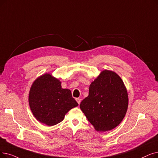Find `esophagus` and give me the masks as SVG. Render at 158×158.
Listing matches in <instances>:
<instances>
[{
  "mask_svg": "<svg viewBox=\"0 0 158 158\" xmlns=\"http://www.w3.org/2000/svg\"><path fill=\"white\" fill-rule=\"evenodd\" d=\"M76 101H77L78 104L81 103V99L80 98H76Z\"/></svg>",
  "mask_w": 158,
  "mask_h": 158,
  "instance_id": "obj_1",
  "label": "esophagus"
}]
</instances>
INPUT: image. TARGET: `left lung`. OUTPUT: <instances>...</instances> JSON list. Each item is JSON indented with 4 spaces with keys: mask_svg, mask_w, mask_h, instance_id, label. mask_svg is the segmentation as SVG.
<instances>
[{
    "mask_svg": "<svg viewBox=\"0 0 158 158\" xmlns=\"http://www.w3.org/2000/svg\"><path fill=\"white\" fill-rule=\"evenodd\" d=\"M128 98L119 75L104 70L89 87L88 96L80 108L98 131L110 130L119 125L127 113Z\"/></svg>",
    "mask_w": 158,
    "mask_h": 158,
    "instance_id": "8db88e82",
    "label": "left lung"
}]
</instances>
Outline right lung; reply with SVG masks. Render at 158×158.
<instances>
[{
    "mask_svg": "<svg viewBox=\"0 0 158 158\" xmlns=\"http://www.w3.org/2000/svg\"><path fill=\"white\" fill-rule=\"evenodd\" d=\"M29 104L35 118L48 126L58 124L70 110L78 105L71 91L62 88L60 82L48 73L34 81L29 93Z\"/></svg>",
    "mask_w": 158,
    "mask_h": 158,
    "instance_id": "add662e5",
    "label": "right lung"
}]
</instances>
